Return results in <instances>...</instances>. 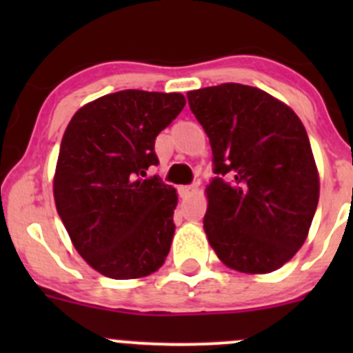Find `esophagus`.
I'll return each mask as SVG.
<instances>
[{
  "label": "esophagus",
  "instance_id": "1",
  "mask_svg": "<svg viewBox=\"0 0 353 353\" xmlns=\"http://www.w3.org/2000/svg\"><path fill=\"white\" fill-rule=\"evenodd\" d=\"M179 193L183 198H190V196H193V194L198 193V186H194V184L193 186H181Z\"/></svg>",
  "mask_w": 353,
  "mask_h": 353
}]
</instances>
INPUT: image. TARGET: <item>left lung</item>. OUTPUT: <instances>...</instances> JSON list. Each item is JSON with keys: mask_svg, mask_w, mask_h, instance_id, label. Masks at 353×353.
I'll return each mask as SVG.
<instances>
[{"mask_svg": "<svg viewBox=\"0 0 353 353\" xmlns=\"http://www.w3.org/2000/svg\"><path fill=\"white\" fill-rule=\"evenodd\" d=\"M213 154L215 179L203 229L220 261L263 275L307 239L319 174L307 133L287 104L256 87L222 83L188 92Z\"/></svg>", "mask_w": 353, "mask_h": 353, "instance_id": "1", "label": "left lung"}]
</instances>
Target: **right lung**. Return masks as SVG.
Wrapping results in <instances>:
<instances>
[{
    "mask_svg": "<svg viewBox=\"0 0 353 353\" xmlns=\"http://www.w3.org/2000/svg\"><path fill=\"white\" fill-rule=\"evenodd\" d=\"M186 105L183 94L121 90L80 108L59 147L52 193L78 254L101 275L131 280L165 261L177 193L159 177L155 138Z\"/></svg>",
    "mask_w": 353,
    "mask_h": 353,
    "instance_id": "obj_1",
    "label": "right lung"
}]
</instances>
